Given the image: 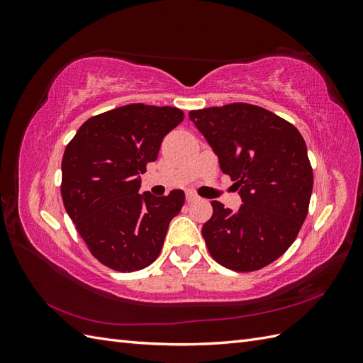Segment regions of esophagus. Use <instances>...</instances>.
<instances>
[{"label": "esophagus", "instance_id": "1", "mask_svg": "<svg viewBox=\"0 0 363 363\" xmlns=\"http://www.w3.org/2000/svg\"><path fill=\"white\" fill-rule=\"evenodd\" d=\"M195 200H199V195H196V194L192 192V191L186 192V201H195Z\"/></svg>", "mask_w": 363, "mask_h": 363}]
</instances>
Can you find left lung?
I'll return each instance as SVG.
<instances>
[{
    "label": "left lung",
    "instance_id": "8db88e82",
    "mask_svg": "<svg viewBox=\"0 0 363 363\" xmlns=\"http://www.w3.org/2000/svg\"><path fill=\"white\" fill-rule=\"evenodd\" d=\"M242 199L238 212L212 201L203 225L211 256L228 269L257 271L296 239L309 211L313 172L300 131L267 108L247 103L191 111Z\"/></svg>",
    "mask_w": 363,
    "mask_h": 363
}]
</instances>
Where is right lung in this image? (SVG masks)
I'll return each mask as SVG.
<instances>
[{
    "label": "right lung",
    "mask_w": 363,
    "mask_h": 363,
    "mask_svg": "<svg viewBox=\"0 0 363 363\" xmlns=\"http://www.w3.org/2000/svg\"><path fill=\"white\" fill-rule=\"evenodd\" d=\"M184 113L177 107L127 104L92 116L62 159V200L92 256L121 272L151 265L160 255L184 192L139 194L140 174Z\"/></svg>",
    "instance_id": "1"
}]
</instances>
